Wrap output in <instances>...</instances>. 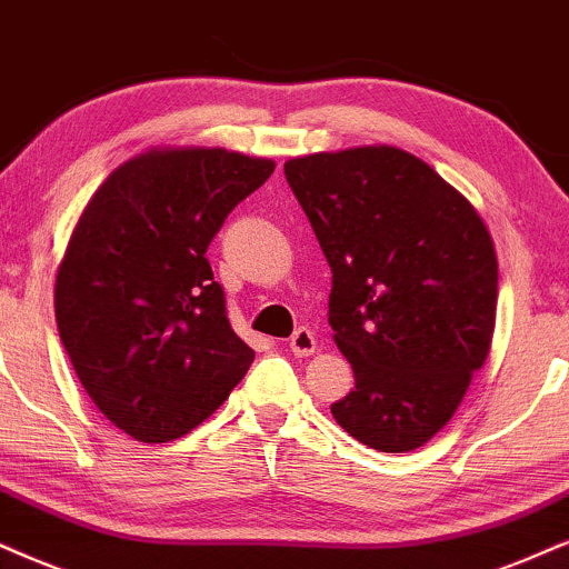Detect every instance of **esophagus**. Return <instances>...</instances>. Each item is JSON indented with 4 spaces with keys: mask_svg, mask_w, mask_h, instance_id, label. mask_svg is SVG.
Instances as JSON below:
<instances>
[{
    "mask_svg": "<svg viewBox=\"0 0 569 569\" xmlns=\"http://www.w3.org/2000/svg\"><path fill=\"white\" fill-rule=\"evenodd\" d=\"M289 349L293 351V357H309L315 349H318V338H315V333L309 328H299L293 330Z\"/></svg>",
    "mask_w": 569,
    "mask_h": 569,
    "instance_id": "34e87169",
    "label": "esophagus"
}]
</instances>
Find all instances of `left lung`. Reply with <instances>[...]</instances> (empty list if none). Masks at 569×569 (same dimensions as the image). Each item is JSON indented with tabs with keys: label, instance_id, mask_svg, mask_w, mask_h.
<instances>
[{
	"label": "left lung",
	"instance_id": "8db88e82",
	"mask_svg": "<svg viewBox=\"0 0 569 569\" xmlns=\"http://www.w3.org/2000/svg\"><path fill=\"white\" fill-rule=\"evenodd\" d=\"M283 172L333 272L328 322L355 370L330 412L370 449L412 451L451 420L491 349L488 228L430 164L393 147L299 157Z\"/></svg>",
	"mask_w": 569,
	"mask_h": 569
}]
</instances>
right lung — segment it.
I'll use <instances>...</instances> for the list:
<instances>
[{
    "instance_id": "obj_1",
    "label": "right lung",
    "mask_w": 569,
    "mask_h": 569,
    "mask_svg": "<svg viewBox=\"0 0 569 569\" xmlns=\"http://www.w3.org/2000/svg\"><path fill=\"white\" fill-rule=\"evenodd\" d=\"M272 170L226 149L149 152L86 204L57 272V328L86 393L136 441L186 436L254 362L204 254Z\"/></svg>"
}]
</instances>
